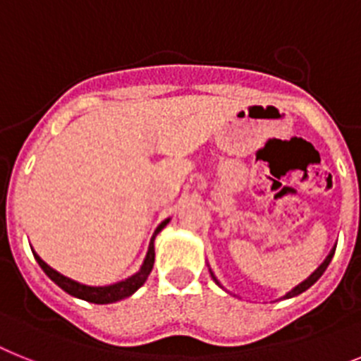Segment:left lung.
<instances>
[{
    "label": "left lung",
    "instance_id": "obj_1",
    "mask_svg": "<svg viewBox=\"0 0 361 361\" xmlns=\"http://www.w3.org/2000/svg\"><path fill=\"white\" fill-rule=\"evenodd\" d=\"M334 251H336V247H332V250H330V253H329V255H326V259H325V260H323V262H321V264H319V266H317V268H316V269H314V271H312V274H310V277H307V279H305V281H302V283H299V284H298V286H295V288H292V290H290V292H288V293H286V295H284V298H283V299H290V298H295V295H299V293H302V292H307V290H308V288H310L312 284L316 283L317 279H319V277H321V275L325 274V269H326V266H329V264H330V260H332V257H334ZM209 271H211V268H209ZM211 277H213V281H214V283H216V284H218V286H220V288H224V286H222V284H220V281H218V279H216V275H214V274H213V271H211Z\"/></svg>",
    "mask_w": 361,
    "mask_h": 361
}]
</instances>
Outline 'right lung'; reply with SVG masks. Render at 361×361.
I'll use <instances>...</instances> for the list:
<instances>
[{"mask_svg": "<svg viewBox=\"0 0 361 361\" xmlns=\"http://www.w3.org/2000/svg\"><path fill=\"white\" fill-rule=\"evenodd\" d=\"M171 222V218H165L159 226L156 227L152 238H150V244H148V251L145 255L143 264L139 268V271H135L134 275H130L128 279H123V281H117L114 284H106V286H90V284H82L78 281H73V279L66 277L60 271H56L54 268H51L45 260H42V257L32 250V255H35L36 262L40 264V268L44 269L45 275L53 281L54 284H59L63 292H68L69 295L77 299H82V301L87 302H95V305H110V302H117L121 299L130 298L132 293L137 292L141 286L145 284V281L148 279L150 271H152L154 266V257H156V251H154V240L156 237L161 233L163 227Z\"/></svg>", "mask_w": 361, "mask_h": 361, "instance_id": "1", "label": "right lung"}]
</instances>
